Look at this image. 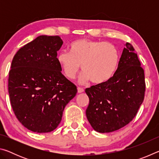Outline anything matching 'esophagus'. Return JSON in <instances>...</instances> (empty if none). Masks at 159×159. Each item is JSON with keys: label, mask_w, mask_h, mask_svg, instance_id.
<instances>
[{"label": "esophagus", "mask_w": 159, "mask_h": 159, "mask_svg": "<svg viewBox=\"0 0 159 159\" xmlns=\"http://www.w3.org/2000/svg\"><path fill=\"white\" fill-rule=\"evenodd\" d=\"M78 93H83L84 92V89H83V88H80V87H78Z\"/></svg>", "instance_id": "obj_1"}]
</instances>
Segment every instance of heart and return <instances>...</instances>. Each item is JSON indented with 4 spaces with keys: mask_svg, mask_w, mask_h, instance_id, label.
Masks as SVG:
<instances>
[{
    "mask_svg": "<svg viewBox=\"0 0 159 159\" xmlns=\"http://www.w3.org/2000/svg\"><path fill=\"white\" fill-rule=\"evenodd\" d=\"M120 61L117 48L105 41L79 39L69 45V52L61 51L57 61L65 76L73 79L79 73L81 64L82 83L91 80L102 84L111 79L116 71Z\"/></svg>",
    "mask_w": 159,
    "mask_h": 159,
    "instance_id": "b5f03b06",
    "label": "heart"
}]
</instances>
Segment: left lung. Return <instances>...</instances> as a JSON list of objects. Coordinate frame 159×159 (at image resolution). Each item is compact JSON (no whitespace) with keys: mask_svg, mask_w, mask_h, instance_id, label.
<instances>
[{"mask_svg":"<svg viewBox=\"0 0 159 159\" xmlns=\"http://www.w3.org/2000/svg\"><path fill=\"white\" fill-rule=\"evenodd\" d=\"M130 43H126L114 76L102 84L86 88L89 104L86 116L99 133H111L135 116L145 93L144 69Z\"/></svg>","mask_w":159,"mask_h":159,"instance_id":"left-lung-1","label":"left lung"}]
</instances>
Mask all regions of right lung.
<instances>
[{"label": "right lung", "instance_id": "obj_1", "mask_svg": "<svg viewBox=\"0 0 159 159\" xmlns=\"http://www.w3.org/2000/svg\"><path fill=\"white\" fill-rule=\"evenodd\" d=\"M59 36H40L24 45L12 59L8 92L15 114L25 128L49 133L60 124L65 106L77 88L61 74Z\"/></svg>", "mask_w": 159, "mask_h": 159}]
</instances>
